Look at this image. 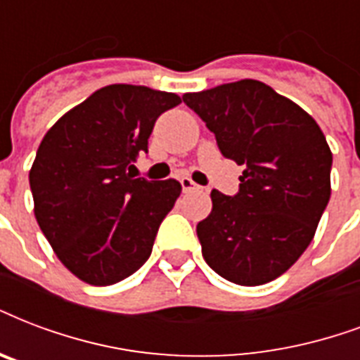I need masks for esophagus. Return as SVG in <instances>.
<instances>
[{
	"label": "esophagus",
	"mask_w": 360,
	"mask_h": 360,
	"mask_svg": "<svg viewBox=\"0 0 360 360\" xmlns=\"http://www.w3.org/2000/svg\"><path fill=\"white\" fill-rule=\"evenodd\" d=\"M181 186H183V191L185 192H191V191H198L200 186L194 183L192 179H188V177H181Z\"/></svg>",
	"instance_id": "1"
}]
</instances>
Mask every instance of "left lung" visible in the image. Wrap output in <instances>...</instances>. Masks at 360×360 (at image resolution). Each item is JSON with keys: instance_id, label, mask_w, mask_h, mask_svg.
I'll use <instances>...</instances> for the list:
<instances>
[{"instance_id": "left-lung-1", "label": "left lung", "mask_w": 360, "mask_h": 360, "mask_svg": "<svg viewBox=\"0 0 360 360\" xmlns=\"http://www.w3.org/2000/svg\"><path fill=\"white\" fill-rule=\"evenodd\" d=\"M224 158L245 166L234 196L213 191L196 226L211 270L236 285L268 283L314 240L330 200L333 153L302 107L260 81L243 79L185 94Z\"/></svg>"}]
</instances>
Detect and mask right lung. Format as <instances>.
<instances>
[{"label":"right lung","instance_id":"1","mask_svg":"<svg viewBox=\"0 0 360 360\" xmlns=\"http://www.w3.org/2000/svg\"><path fill=\"white\" fill-rule=\"evenodd\" d=\"M172 92L109 84L71 109L43 137L30 172L39 229L77 278L105 287L147 262L158 226L179 198L175 179L131 174Z\"/></svg>","mask_w":360,"mask_h":360}]
</instances>
